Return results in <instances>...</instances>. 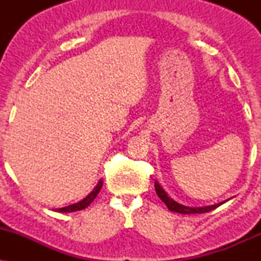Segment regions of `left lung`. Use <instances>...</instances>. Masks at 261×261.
I'll use <instances>...</instances> for the list:
<instances>
[{
  "instance_id": "left-lung-1",
  "label": "left lung",
  "mask_w": 261,
  "mask_h": 261,
  "mask_svg": "<svg viewBox=\"0 0 261 261\" xmlns=\"http://www.w3.org/2000/svg\"><path fill=\"white\" fill-rule=\"evenodd\" d=\"M154 189H155V193H157V195L160 196V199L162 200V201L166 203L167 207H168L170 211L178 212V214H182V215L205 214V212L212 211V210L217 208L218 206L222 205V203L228 201V200H226V201H223V202L215 203V205H210V206H203V207H190V206L181 205V203L176 202L175 200H173L172 197H170L168 194L166 193V190H164V189L161 187L160 182H158L157 180H154Z\"/></svg>"
}]
</instances>
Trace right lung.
I'll use <instances>...</instances> for the list:
<instances>
[{
    "mask_svg": "<svg viewBox=\"0 0 261 261\" xmlns=\"http://www.w3.org/2000/svg\"><path fill=\"white\" fill-rule=\"evenodd\" d=\"M101 187H103V180L99 179L98 184L95 185L94 189H93V190L85 197V199L81 200V201L77 202V203H72V205H70V206H66V207L56 208L55 211L56 212H74V211H80V210L88 207V206L92 203L93 200H94L95 197H97L98 194H99Z\"/></svg>",
    "mask_w": 261,
    "mask_h": 261,
    "instance_id": "add662e5",
    "label": "right lung"
}]
</instances>
